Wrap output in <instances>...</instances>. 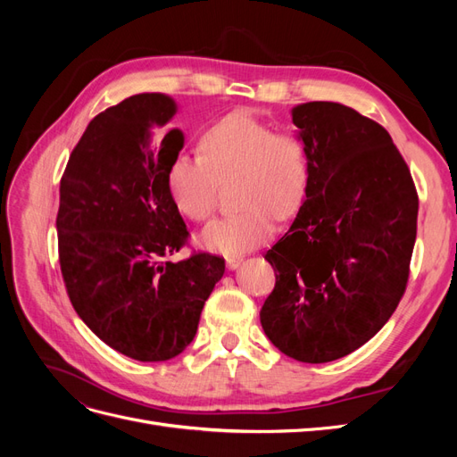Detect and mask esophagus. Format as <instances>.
<instances>
[{
  "label": "esophagus",
  "instance_id": "esophagus-1",
  "mask_svg": "<svg viewBox=\"0 0 457 457\" xmlns=\"http://www.w3.org/2000/svg\"><path fill=\"white\" fill-rule=\"evenodd\" d=\"M242 261H244L242 257H228V259H227V269H228V270L238 269V267L242 265Z\"/></svg>",
  "mask_w": 457,
  "mask_h": 457
}]
</instances>
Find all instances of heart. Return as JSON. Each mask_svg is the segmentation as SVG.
<instances>
[{
    "instance_id": "heart-1",
    "label": "heart",
    "mask_w": 457,
    "mask_h": 457,
    "mask_svg": "<svg viewBox=\"0 0 457 457\" xmlns=\"http://www.w3.org/2000/svg\"><path fill=\"white\" fill-rule=\"evenodd\" d=\"M200 154H179L168 187L179 212L195 220L217 207L219 181L238 177L242 212L215 219L200 234V245L225 257L244 255L274 234L276 217H294L311 183L309 150L295 133H274L262 120L237 110L213 121L202 135Z\"/></svg>"
}]
</instances>
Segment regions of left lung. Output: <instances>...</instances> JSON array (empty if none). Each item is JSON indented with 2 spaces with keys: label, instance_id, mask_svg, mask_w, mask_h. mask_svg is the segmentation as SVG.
Masks as SVG:
<instances>
[{
  "label": "left lung",
  "instance_id": "obj_1",
  "mask_svg": "<svg viewBox=\"0 0 457 457\" xmlns=\"http://www.w3.org/2000/svg\"><path fill=\"white\" fill-rule=\"evenodd\" d=\"M311 158L295 220L265 253L276 284L261 309L274 347L322 364L362 347L404 295L418 192L379 123L328 101L292 110Z\"/></svg>",
  "mask_w": 457,
  "mask_h": 457
}]
</instances>
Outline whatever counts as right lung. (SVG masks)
Returning a JSON list of instances; mask_svg holds the SVG:
<instances>
[{"instance_id":"right-lung-1","label":"right lung","mask_w":457,"mask_h":457,"mask_svg":"<svg viewBox=\"0 0 457 457\" xmlns=\"http://www.w3.org/2000/svg\"><path fill=\"white\" fill-rule=\"evenodd\" d=\"M177 104L141 93L95 116L61 179L59 261L78 316L108 347L162 362L195 339L225 259L171 262L188 230L168 187L185 137Z\"/></svg>"}]
</instances>
